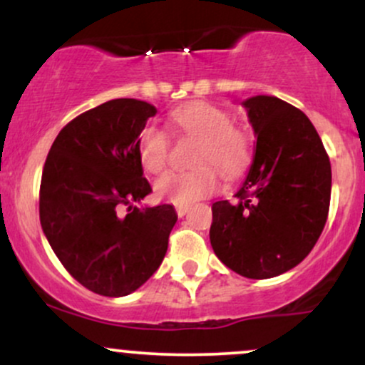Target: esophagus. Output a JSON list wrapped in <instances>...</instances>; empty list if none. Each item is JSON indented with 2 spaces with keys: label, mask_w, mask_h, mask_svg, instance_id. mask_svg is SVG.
<instances>
[{
  "label": "esophagus",
  "mask_w": 365,
  "mask_h": 365,
  "mask_svg": "<svg viewBox=\"0 0 365 365\" xmlns=\"http://www.w3.org/2000/svg\"><path fill=\"white\" fill-rule=\"evenodd\" d=\"M175 211H177V215H178L180 217H182V216L187 215L188 206H177V207H175Z\"/></svg>",
  "instance_id": "esophagus-1"
}]
</instances>
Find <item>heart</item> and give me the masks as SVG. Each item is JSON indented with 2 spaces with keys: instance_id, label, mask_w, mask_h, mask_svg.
<instances>
[{
  "instance_id": "heart-1",
  "label": "heart",
  "mask_w": 365,
  "mask_h": 365,
  "mask_svg": "<svg viewBox=\"0 0 365 365\" xmlns=\"http://www.w3.org/2000/svg\"><path fill=\"white\" fill-rule=\"evenodd\" d=\"M170 123L183 135L200 142L195 149V165L190 171H170L158 180L156 194L168 202L188 206L195 200L215 194L217 171L225 178H235L244 171L250 158V144L242 130L232 127V116L221 108L207 103H192L170 115ZM171 142L168 133L156 125L140 130L137 154L148 173L165 171L170 159ZM213 166L211 167L210 165Z\"/></svg>"
}]
</instances>
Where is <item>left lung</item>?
Here are the masks:
<instances>
[{"label":"left lung","mask_w":365,"mask_h":365,"mask_svg":"<svg viewBox=\"0 0 365 365\" xmlns=\"http://www.w3.org/2000/svg\"><path fill=\"white\" fill-rule=\"evenodd\" d=\"M257 135L237 199L212 204L209 238L225 266L273 278L307 257L329 212L331 165L319 133L299 108L255 96L244 101Z\"/></svg>","instance_id":"left-lung-1"}]
</instances>
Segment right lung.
Here are the masks:
<instances>
[{
    "label": "right lung",
    "instance_id": "1",
    "mask_svg": "<svg viewBox=\"0 0 365 365\" xmlns=\"http://www.w3.org/2000/svg\"><path fill=\"white\" fill-rule=\"evenodd\" d=\"M154 115L149 103L111 99L66 123L46 158L43 232L63 267L99 295L123 297L148 282L177 223L171 204L133 206L153 192L137 139Z\"/></svg>",
    "mask_w": 365,
    "mask_h": 365
}]
</instances>
